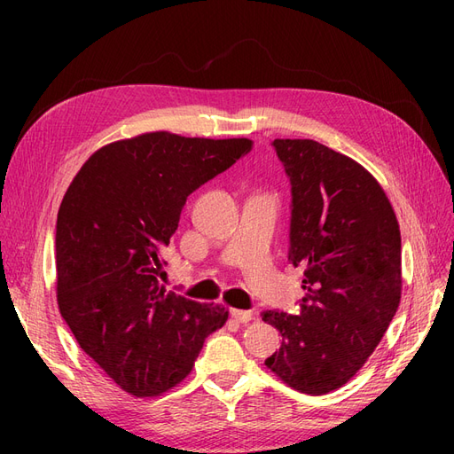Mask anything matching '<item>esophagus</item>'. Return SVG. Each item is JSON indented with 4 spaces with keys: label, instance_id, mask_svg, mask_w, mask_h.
Instances as JSON below:
<instances>
[{
    "label": "esophagus",
    "instance_id": "1",
    "mask_svg": "<svg viewBox=\"0 0 454 454\" xmlns=\"http://www.w3.org/2000/svg\"><path fill=\"white\" fill-rule=\"evenodd\" d=\"M231 318L235 320V322H239V324H248V322L254 318V314H252L250 310L232 309V310H231Z\"/></svg>",
    "mask_w": 454,
    "mask_h": 454
}]
</instances>
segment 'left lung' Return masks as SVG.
I'll use <instances>...</instances> for the list:
<instances>
[{"instance_id": "8db88e82", "label": "left lung", "mask_w": 454, "mask_h": 454, "mask_svg": "<svg viewBox=\"0 0 454 454\" xmlns=\"http://www.w3.org/2000/svg\"><path fill=\"white\" fill-rule=\"evenodd\" d=\"M290 176V263L305 269L299 314L267 310L284 337L265 365L287 387L322 395L375 352L400 307L402 235L373 174L314 140H274Z\"/></svg>"}]
</instances>
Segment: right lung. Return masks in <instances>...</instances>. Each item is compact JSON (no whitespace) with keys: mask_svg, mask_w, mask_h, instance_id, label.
<instances>
[{"mask_svg":"<svg viewBox=\"0 0 454 454\" xmlns=\"http://www.w3.org/2000/svg\"><path fill=\"white\" fill-rule=\"evenodd\" d=\"M254 142L144 132L100 147L62 199L57 301L79 347L119 388L153 397L177 387L229 309L167 292L157 277L187 197Z\"/></svg>","mask_w":454,"mask_h":454,"instance_id":"add662e5","label":"right lung"}]
</instances>
